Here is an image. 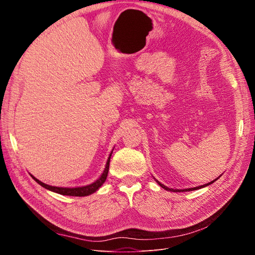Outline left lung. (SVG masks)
<instances>
[{
	"instance_id": "8db88e82",
	"label": "left lung",
	"mask_w": 255,
	"mask_h": 255,
	"mask_svg": "<svg viewBox=\"0 0 255 255\" xmlns=\"http://www.w3.org/2000/svg\"><path fill=\"white\" fill-rule=\"evenodd\" d=\"M219 177H220V176H219ZM154 180H155V179H154ZM217 180H218V177H217V179H215L214 181L210 182V183L204 184V185H201V186H198V187H192V188H186V189H173V188H169V187L165 186L164 184H161L160 182H158L157 180H155V181H156V183L159 185L160 187H163V188H164V189H166V190H169V191H173V192H181V191H190V190H197V189H200V188H203V187H205V186H208V185L213 184L215 181H217Z\"/></svg>"
}]
</instances>
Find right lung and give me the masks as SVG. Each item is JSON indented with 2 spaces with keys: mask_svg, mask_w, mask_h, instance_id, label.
<instances>
[{
  "mask_svg": "<svg viewBox=\"0 0 255 255\" xmlns=\"http://www.w3.org/2000/svg\"><path fill=\"white\" fill-rule=\"evenodd\" d=\"M112 153L111 152L109 158H107L106 161V165L104 168V171L103 173L100 175L99 179L97 181H95L94 183H91L89 185H85V186H80V187H56V186H51V185L48 184H44L41 181H39L34 175L30 174V176L33 177V179L42 186L43 188L51 190L53 192H56V194L59 195H64V196H72V197H85V196H89L92 195L94 192H96L100 187L102 186L103 183L106 181V177L107 174H109V169H110V161H111V156H112Z\"/></svg>",
  "mask_w": 255,
  "mask_h": 255,
  "instance_id": "right-lung-1",
  "label": "right lung"
}]
</instances>
